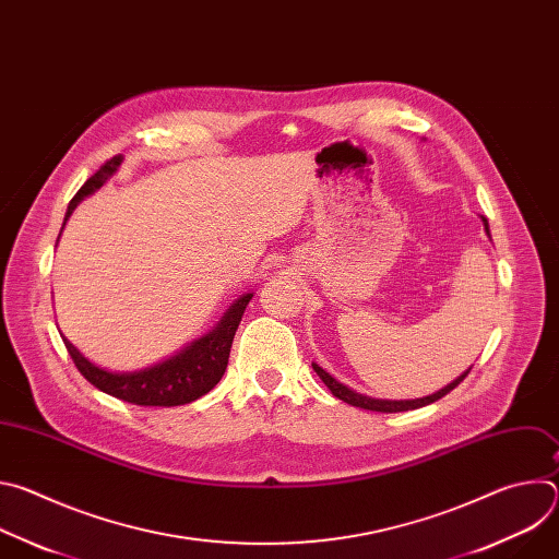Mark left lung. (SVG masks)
<instances>
[{
  "label": "left lung",
  "mask_w": 559,
  "mask_h": 559,
  "mask_svg": "<svg viewBox=\"0 0 559 559\" xmlns=\"http://www.w3.org/2000/svg\"><path fill=\"white\" fill-rule=\"evenodd\" d=\"M480 218H483V223H485V231H487L489 238H491L489 221H487L485 216H480ZM311 367H313V371H316L318 376H321V380L328 384V389H330L336 397H341L343 403H347V405H352V407L367 409V412H380V414H397V412H412V409L427 407V405L440 401V397L447 395L451 389H455V386L468 376V371H471V367H468L464 373H460L455 380H451L447 386L438 389L436 393H429V395H423V397H412V401H386V397H371V395H365V393L354 391L352 386L338 382L334 376H330L323 367H318L316 362H311Z\"/></svg>",
  "instance_id": "1"
}]
</instances>
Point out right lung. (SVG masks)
<instances>
[{"mask_svg":"<svg viewBox=\"0 0 559 559\" xmlns=\"http://www.w3.org/2000/svg\"><path fill=\"white\" fill-rule=\"evenodd\" d=\"M121 162H123V156L110 158V162L97 175H93L84 183V188L79 190L74 194V199L70 201L68 212L63 216V225L79 203H82L86 197L95 194L119 170ZM252 296H254V292L238 296L229 305V309L221 316L216 328H212L201 338L181 347L177 354L168 356L166 360H158L150 367L134 369V371L104 369V367L95 365L93 360H88L63 334H61V338H63V345H66L68 354L72 356L76 369L82 371V376L91 384H95L104 393L115 395V397H119V401H126L132 405H143V407L188 405V403L197 401V397L205 395L210 389H214L216 382L223 378V373L227 369V358H229L234 334L238 330V323H241L243 311H246L248 302L252 300Z\"/></svg>","mask_w":559,"mask_h":559,"instance_id":"obj_1","label":"right lung"}]
</instances>
